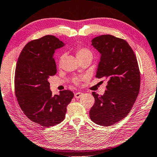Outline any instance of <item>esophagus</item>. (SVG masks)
<instances>
[{
    "mask_svg": "<svg viewBox=\"0 0 157 157\" xmlns=\"http://www.w3.org/2000/svg\"><path fill=\"white\" fill-rule=\"evenodd\" d=\"M82 95H83V93H82V92H77V93L75 94L74 96H75V98H79Z\"/></svg>",
    "mask_w": 157,
    "mask_h": 157,
    "instance_id": "1",
    "label": "esophagus"
}]
</instances>
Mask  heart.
Here are the masks:
<instances>
[{"label": "heart", "mask_w": 157, "mask_h": 157, "mask_svg": "<svg viewBox=\"0 0 157 157\" xmlns=\"http://www.w3.org/2000/svg\"><path fill=\"white\" fill-rule=\"evenodd\" d=\"M92 56V53L89 49H87L86 48H79L77 50V52H76V56H77L78 59H81V58L85 56ZM62 58H63V56H60L59 63L61 62ZM79 82H80V79L78 78H74L73 79V82H74L75 84H78Z\"/></svg>", "instance_id": "1"}]
</instances>
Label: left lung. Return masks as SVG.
<instances>
[{
	"label": "left lung",
	"instance_id": "8db88e82",
	"mask_svg": "<svg viewBox=\"0 0 157 157\" xmlns=\"http://www.w3.org/2000/svg\"><path fill=\"white\" fill-rule=\"evenodd\" d=\"M92 45L101 54L96 75L108 79L103 96L93 92L95 102L90 117L98 125H113L128 115L135 102L140 74L135 54L125 40L110 35L98 36Z\"/></svg>",
	"mask_w": 157,
	"mask_h": 157
}]
</instances>
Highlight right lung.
<instances>
[{"label":"right lung","instance_id":"1","mask_svg":"<svg viewBox=\"0 0 157 157\" xmlns=\"http://www.w3.org/2000/svg\"><path fill=\"white\" fill-rule=\"evenodd\" d=\"M64 43L53 35L32 40L24 47L14 74V92L21 110L33 122L50 127L65 118L74 94L70 90L52 95L48 79L56 74L55 51Z\"/></svg>","mask_w":157,"mask_h":157}]
</instances>
